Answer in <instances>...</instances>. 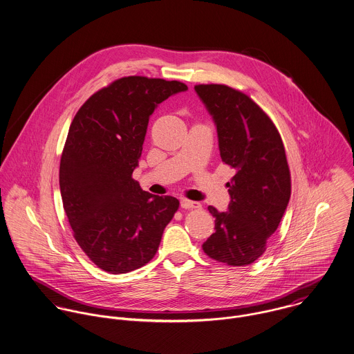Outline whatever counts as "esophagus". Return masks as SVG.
Segmentation results:
<instances>
[{
  "label": "esophagus",
  "instance_id": "34e87169",
  "mask_svg": "<svg viewBox=\"0 0 354 354\" xmlns=\"http://www.w3.org/2000/svg\"><path fill=\"white\" fill-rule=\"evenodd\" d=\"M180 207L182 209H193V207H201V203L196 202V201H190L186 198L180 199Z\"/></svg>",
  "mask_w": 354,
  "mask_h": 354
}]
</instances>
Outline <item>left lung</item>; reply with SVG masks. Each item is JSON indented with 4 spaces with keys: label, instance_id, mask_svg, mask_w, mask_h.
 Masks as SVG:
<instances>
[{
    "label": "left lung",
    "instance_id": "8db88e82",
    "mask_svg": "<svg viewBox=\"0 0 354 354\" xmlns=\"http://www.w3.org/2000/svg\"><path fill=\"white\" fill-rule=\"evenodd\" d=\"M217 129L223 161L235 168L227 212L209 206L214 234L202 244L206 255L244 266L266 250L290 198V174L279 133L244 93L227 85L194 86Z\"/></svg>",
    "mask_w": 354,
    "mask_h": 354
}]
</instances>
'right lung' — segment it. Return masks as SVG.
Instances as JSON below:
<instances>
[{
	"instance_id": "1",
	"label": "right lung",
	"mask_w": 354,
	"mask_h": 354,
	"mask_svg": "<svg viewBox=\"0 0 354 354\" xmlns=\"http://www.w3.org/2000/svg\"><path fill=\"white\" fill-rule=\"evenodd\" d=\"M179 81L130 76L93 93L73 119L59 165L64 209L88 258L120 274L148 263L179 207L174 196L144 192L131 178L151 115Z\"/></svg>"
}]
</instances>
